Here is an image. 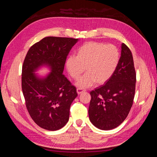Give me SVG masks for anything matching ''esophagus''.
<instances>
[{"label": "esophagus", "instance_id": "34e87169", "mask_svg": "<svg viewBox=\"0 0 157 157\" xmlns=\"http://www.w3.org/2000/svg\"><path fill=\"white\" fill-rule=\"evenodd\" d=\"M77 94H80L81 93L85 92V90L81 88H77Z\"/></svg>", "mask_w": 157, "mask_h": 157}]
</instances>
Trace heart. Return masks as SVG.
<instances>
[{"mask_svg": "<svg viewBox=\"0 0 157 157\" xmlns=\"http://www.w3.org/2000/svg\"><path fill=\"white\" fill-rule=\"evenodd\" d=\"M120 60L118 48L113 44L88 42L82 44L66 61V67L70 76L78 79L85 71L86 73L77 82V86L88 88L103 84L110 78Z\"/></svg>", "mask_w": 157, "mask_h": 157, "instance_id": "obj_1", "label": "heart"}]
</instances>
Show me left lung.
I'll list each match as a JSON object with an SVG mask.
<instances>
[{"label":"left lung","instance_id":"left-lung-1","mask_svg":"<svg viewBox=\"0 0 157 157\" xmlns=\"http://www.w3.org/2000/svg\"><path fill=\"white\" fill-rule=\"evenodd\" d=\"M121 56L112 77L105 84L90 92V121L100 130L115 128L124 121L134 101L136 73L129 48L121 46Z\"/></svg>","mask_w":157,"mask_h":157}]
</instances>
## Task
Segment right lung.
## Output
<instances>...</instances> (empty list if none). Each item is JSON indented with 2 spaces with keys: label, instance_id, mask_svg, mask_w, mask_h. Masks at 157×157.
Wrapping results in <instances>:
<instances>
[{
  "label": "right lung",
  "instance_id": "1",
  "mask_svg": "<svg viewBox=\"0 0 157 157\" xmlns=\"http://www.w3.org/2000/svg\"><path fill=\"white\" fill-rule=\"evenodd\" d=\"M77 39L47 36L33 44L23 61L21 88L25 105L36 124L55 131L67 124L71 103L77 96V89L62 74L67 57ZM46 64L52 72L46 78L33 73Z\"/></svg>",
  "mask_w": 157,
  "mask_h": 157
}]
</instances>
